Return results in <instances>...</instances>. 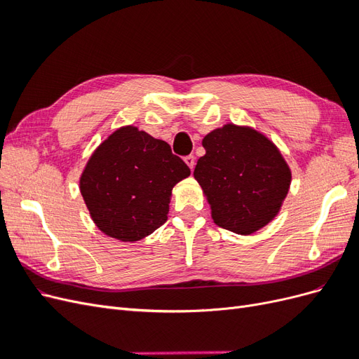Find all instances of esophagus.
Here are the masks:
<instances>
[{"label": "esophagus", "instance_id": "1", "mask_svg": "<svg viewBox=\"0 0 359 359\" xmlns=\"http://www.w3.org/2000/svg\"><path fill=\"white\" fill-rule=\"evenodd\" d=\"M184 161H186V163H187V166L193 170L194 165H196V157H194L193 154H190V156H187L186 158H184Z\"/></svg>", "mask_w": 359, "mask_h": 359}]
</instances>
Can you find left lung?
Returning <instances> with one entry per match:
<instances>
[{
    "label": "left lung",
    "instance_id": "8db88e82",
    "mask_svg": "<svg viewBox=\"0 0 359 359\" xmlns=\"http://www.w3.org/2000/svg\"><path fill=\"white\" fill-rule=\"evenodd\" d=\"M194 168L217 226L250 235L278 214L292 173L277 147L250 127L226 124L202 140Z\"/></svg>",
    "mask_w": 359,
    "mask_h": 359
}]
</instances>
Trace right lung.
<instances>
[{
	"instance_id": "add662e5",
	"label": "right lung",
	"mask_w": 359,
	"mask_h": 359,
	"mask_svg": "<svg viewBox=\"0 0 359 359\" xmlns=\"http://www.w3.org/2000/svg\"><path fill=\"white\" fill-rule=\"evenodd\" d=\"M189 175V166L168 142L127 126L94 151L79 184L97 227L133 243L168 220L172 189Z\"/></svg>"
}]
</instances>
